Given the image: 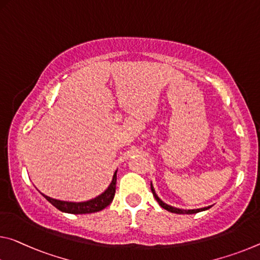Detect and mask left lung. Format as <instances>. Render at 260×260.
I'll use <instances>...</instances> for the list:
<instances>
[{
	"label": "left lung",
	"mask_w": 260,
	"mask_h": 260,
	"mask_svg": "<svg viewBox=\"0 0 260 260\" xmlns=\"http://www.w3.org/2000/svg\"><path fill=\"white\" fill-rule=\"evenodd\" d=\"M150 188H151V192H152V196H154V198L156 199V201L159 204V206L164 209H167L168 212H171V213H176V214H194V213H199L201 211H206V209L211 208V206H208V207H205V208H199V209H179V208H175L172 207V206H169L167 204H164L162 200L159 199V198L157 197V194L155 193V189L154 187H152V185L150 184Z\"/></svg>",
	"instance_id": "obj_1"
}]
</instances>
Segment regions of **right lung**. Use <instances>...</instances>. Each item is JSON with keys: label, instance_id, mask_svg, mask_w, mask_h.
I'll list each match as a JSON object with an SVG mask.
<instances>
[{"label": "right lung", "instance_id": "1", "mask_svg": "<svg viewBox=\"0 0 260 260\" xmlns=\"http://www.w3.org/2000/svg\"><path fill=\"white\" fill-rule=\"evenodd\" d=\"M115 184H117V171L114 172L112 183L104 193L98 196L94 199L89 201H84V203H68V201H61L53 199L47 196H44L46 199L51 203L55 208L59 209L61 212L71 213V214H89V213H96L100 212L102 209L112 203L114 194H115Z\"/></svg>", "mask_w": 260, "mask_h": 260}]
</instances>
